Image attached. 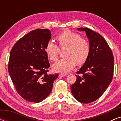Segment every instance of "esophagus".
I'll list each match as a JSON object with an SVG mask.
<instances>
[{"mask_svg":"<svg viewBox=\"0 0 121 121\" xmlns=\"http://www.w3.org/2000/svg\"><path fill=\"white\" fill-rule=\"evenodd\" d=\"M67 75H68V74H64V73H60L59 74V77H65V76H67Z\"/></svg>","mask_w":121,"mask_h":121,"instance_id":"esophagus-1","label":"esophagus"}]
</instances>
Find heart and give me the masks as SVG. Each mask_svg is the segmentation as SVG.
Masks as SVG:
<instances>
[{"mask_svg":"<svg viewBox=\"0 0 121 121\" xmlns=\"http://www.w3.org/2000/svg\"><path fill=\"white\" fill-rule=\"evenodd\" d=\"M57 40L61 48L68 47L66 51L67 57L60 59L54 64L53 67L54 70L68 72L72 70L76 64L81 65L85 63L90 54V45L86 39L81 38L80 35L66 30L57 36ZM45 52L51 61L56 62L60 48L52 41H49L46 46Z\"/></svg>","mask_w":121,"mask_h":121,"instance_id":"1","label":"heart"}]
</instances>
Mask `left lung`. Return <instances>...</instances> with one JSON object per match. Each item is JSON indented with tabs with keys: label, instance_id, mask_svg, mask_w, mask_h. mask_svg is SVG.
Here are the masks:
<instances>
[{
	"label": "left lung",
	"instance_id": "left-lung-1",
	"mask_svg": "<svg viewBox=\"0 0 121 121\" xmlns=\"http://www.w3.org/2000/svg\"><path fill=\"white\" fill-rule=\"evenodd\" d=\"M78 30L86 32L90 50L87 61L77 72L80 75H75L77 80L70 89L76 100L89 104L100 98L112 82L113 55L108 43L99 33L86 27Z\"/></svg>",
	"mask_w": 121,
	"mask_h": 121
}]
</instances>
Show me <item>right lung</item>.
Segmentation results:
<instances>
[{"label":"right lung","instance_id":"add662e5","mask_svg":"<svg viewBox=\"0 0 121 121\" xmlns=\"http://www.w3.org/2000/svg\"><path fill=\"white\" fill-rule=\"evenodd\" d=\"M51 38L49 30H35L18 40L10 51L9 75L18 94L27 101L44 100L58 77V74H47L50 65L45 47Z\"/></svg>","mask_w":121,"mask_h":121}]
</instances>
